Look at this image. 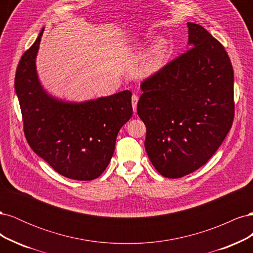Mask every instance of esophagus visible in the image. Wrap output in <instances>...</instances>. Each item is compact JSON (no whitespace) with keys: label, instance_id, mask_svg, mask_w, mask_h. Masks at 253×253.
Returning <instances> with one entry per match:
<instances>
[{"label":"esophagus","instance_id":"1","mask_svg":"<svg viewBox=\"0 0 253 253\" xmlns=\"http://www.w3.org/2000/svg\"><path fill=\"white\" fill-rule=\"evenodd\" d=\"M137 102H138V96L133 95L132 96V106H133L134 114H136V112H137Z\"/></svg>","mask_w":253,"mask_h":253}]
</instances>
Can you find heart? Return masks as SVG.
Instances as JSON below:
<instances>
[{
    "mask_svg": "<svg viewBox=\"0 0 253 253\" xmlns=\"http://www.w3.org/2000/svg\"><path fill=\"white\" fill-rule=\"evenodd\" d=\"M167 52L168 46L165 41L159 40L156 43H154V45L151 47L142 63L141 71L143 75L151 76L157 73L164 65L165 59L167 57Z\"/></svg>",
    "mask_w": 253,
    "mask_h": 253,
    "instance_id": "1",
    "label": "heart"
}]
</instances>
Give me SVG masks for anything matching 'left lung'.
I'll return each instance as SVG.
<instances>
[{
	"label": "left lung",
	"instance_id": "1",
	"mask_svg": "<svg viewBox=\"0 0 253 253\" xmlns=\"http://www.w3.org/2000/svg\"><path fill=\"white\" fill-rule=\"evenodd\" d=\"M189 49L141 84L137 114L144 147L165 177L200 169L224 141L234 118L233 68L215 38L187 23Z\"/></svg>",
	"mask_w": 253,
	"mask_h": 253
}]
</instances>
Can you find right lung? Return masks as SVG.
<instances>
[{
  "mask_svg": "<svg viewBox=\"0 0 253 253\" xmlns=\"http://www.w3.org/2000/svg\"><path fill=\"white\" fill-rule=\"evenodd\" d=\"M44 28L20 60L14 88L30 148L67 178L93 180L109 166L119 129L132 117V93L65 102L42 87L36 57Z\"/></svg>",
  "mask_w": 253,
  "mask_h": 253,
  "instance_id": "add662e5",
  "label": "right lung"
}]
</instances>
